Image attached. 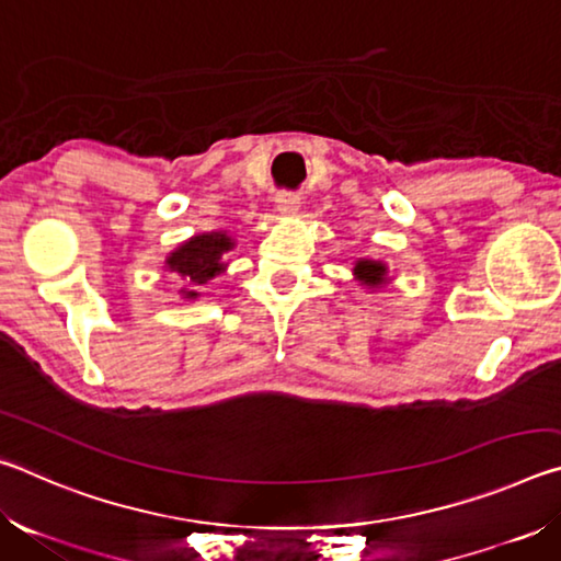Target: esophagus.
<instances>
[{"label": "esophagus", "instance_id": "1", "mask_svg": "<svg viewBox=\"0 0 561 561\" xmlns=\"http://www.w3.org/2000/svg\"><path fill=\"white\" fill-rule=\"evenodd\" d=\"M299 205H301V201H299L297 193H289V190H282V193L277 195V210H279L282 215L297 213Z\"/></svg>", "mask_w": 561, "mask_h": 561}]
</instances>
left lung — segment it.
<instances>
[{
    "label": "left lung",
    "instance_id": "8db88e82",
    "mask_svg": "<svg viewBox=\"0 0 561 561\" xmlns=\"http://www.w3.org/2000/svg\"><path fill=\"white\" fill-rule=\"evenodd\" d=\"M354 274L364 287L378 289L388 279V267L383 262H376V260H356Z\"/></svg>",
    "mask_w": 561,
    "mask_h": 561
}]
</instances>
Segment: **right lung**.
<instances>
[{
    "label": "right lung",
    "mask_w": 561,
    "mask_h": 561,
    "mask_svg": "<svg viewBox=\"0 0 561 561\" xmlns=\"http://www.w3.org/2000/svg\"><path fill=\"white\" fill-rule=\"evenodd\" d=\"M234 247L232 237H227V232H205V234H195L190 237L187 242H183L168 254L165 260V270L175 272L183 277L185 282L193 284V287H203V284L210 282L217 274L225 272L227 264L222 257ZM185 299H197L201 291L195 289H180Z\"/></svg>",
    "instance_id": "right-lung-1"
}]
</instances>
